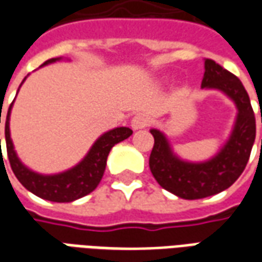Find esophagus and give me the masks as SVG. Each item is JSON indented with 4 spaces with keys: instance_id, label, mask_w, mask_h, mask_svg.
Masks as SVG:
<instances>
[{
    "instance_id": "esophagus-1",
    "label": "esophagus",
    "mask_w": 262,
    "mask_h": 262,
    "mask_svg": "<svg viewBox=\"0 0 262 262\" xmlns=\"http://www.w3.org/2000/svg\"><path fill=\"white\" fill-rule=\"evenodd\" d=\"M148 123H150V120H148V118L144 114L135 115L130 122L132 129H133V130H140V129H144V127H147Z\"/></svg>"
}]
</instances>
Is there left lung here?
I'll return each mask as SVG.
<instances>
[{
	"label": "left lung",
	"instance_id": "obj_1",
	"mask_svg": "<svg viewBox=\"0 0 262 262\" xmlns=\"http://www.w3.org/2000/svg\"><path fill=\"white\" fill-rule=\"evenodd\" d=\"M202 88L219 90L236 103V123L230 139L213 159L205 163H188L172 153L167 137L157 129L150 133L154 146L148 165L161 187L182 199L212 196L231 187L247 165L255 140V116L242 81L216 61L205 60Z\"/></svg>",
	"mask_w": 262,
	"mask_h": 262
}]
</instances>
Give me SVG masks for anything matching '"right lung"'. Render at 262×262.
I'll use <instances>...</instances> for the list:
<instances>
[{"mask_svg":"<svg viewBox=\"0 0 262 262\" xmlns=\"http://www.w3.org/2000/svg\"><path fill=\"white\" fill-rule=\"evenodd\" d=\"M60 59H50L45 61L43 66L53 63ZM12 103L7 114L5 120V143H7V154L9 164L14 171L15 177L24 187L42 199H48L52 202H73L78 198H82L92 192L98 184L101 182L103 171L106 167V159L116 143L125 140L130 136L133 130L129 127H116L103 133L102 136L94 143L91 150L88 151L84 160L73 167L71 170L54 174V176H42L26 168L15 153L14 144L9 135V115H11ZM1 123V114H0ZM1 144V139H0ZM1 148V147H0Z\"/></svg>","mask_w":262,"mask_h":262,"instance_id":"add662e5","label":"right lung"}]
</instances>
